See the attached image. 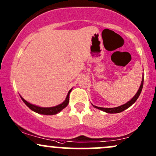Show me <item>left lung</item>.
I'll use <instances>...</instances> for the list:
<instances>
[{"mask_svg":"<svg viewBox=\"0 0 156 156\" xmlns=\"http://www.w3.org/2000/svg\"><path fill=\"white\" fill-rule=\"evenodd\" d=\"M143 85H144V76H143V79H142L141 84H140V88H139L138 92L135 94V96H134L133 98H132L131 100H129V101L127 102V103H125V104L120 105V106L115 107V108H103V107H98V106H96V105H93V106L94 107V108H98V109L102 110V111L106 112V113H110V114L120 113V112L124 111L125 109H126V108H128L129 107L131 106V105L133 104L135 101H136L137 99L138 98L139 95L140 94V92H141V91H142V88H143Z\"/></svg>","mask_w":156,"mask_h":156,"instance_id":"1","label":"left lung"}]
</instances>
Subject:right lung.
Returning a JSON list of instances; mask_svg holds the SVG:
<instances>
[{
	"instance_id": "right-lung-1",
	"label": "right lung",
	"mask_w": 156,
	"mask_h": 156,
	"mask_svg": "<svg viewBox=\"0 0 156 156\" xmlns=\"http://www.w3.org/2000/svg\"><path fill=\"white\" fill-rule=\"evenodd\" d=\"M71 90L72 88L69 91H68V95H67L66 97V99H65V100L63 102V103H62L61 104L58 105H56V106L47 107V108H44V107H39V106H37V105L31 104V103H28L27 101H26V100H25L23 98H21V96L20 97H21V100H23V102H24L25 104L27 105L31 110H33V112H36V113H38V114H41V115H56V114L60 112L63 109V108H65V107L68 105V103H69V94L70 93H71Z\"/></svg>"
}]
</instances>
